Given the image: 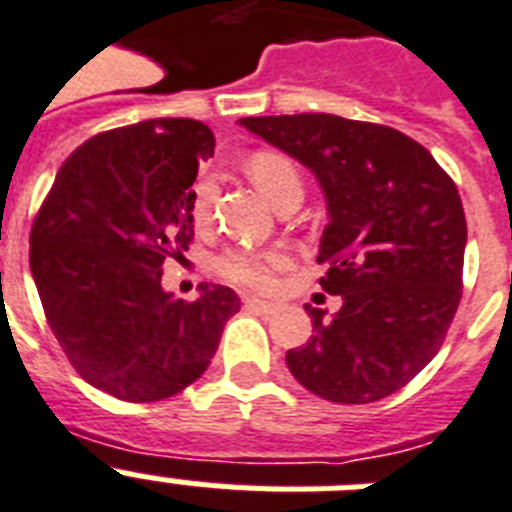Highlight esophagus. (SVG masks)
<instances>
[{"mask_svg": "<svg viewBox=\"0 0 512 512\" xmlns=\"http://www.w3.org/2000/svg\"><path fill=\"white\" fill-rule=\"evenodd\" d=\"M244 304L252 309H260V312H265V315H276L278 312L276 302H265V299H257V296H247V299H244Z\"/></svg>", "mask_w": 512, "mask_h": 512, "instance_id": "1", "label": "esophagus"}]
</instances>
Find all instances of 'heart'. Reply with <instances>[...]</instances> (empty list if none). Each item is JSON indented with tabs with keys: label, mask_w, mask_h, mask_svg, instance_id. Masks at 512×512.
<instances>
[{
	"label": "heart",
	"mask_w": 512,
	"mask_h": 512,
	"mask_svg": "<svg viewBox=\"0 0 512 512\" xmlns=\"http://www.w3.org/2000/svg\"><path fill=\"white\" fill-rule=\"evenodd\" d=\"M247 174L255 182V187L265 195L273 208L281 205L289 197L304 195V179L302 171L291 161L286 153L278 150H257L247 158ZM213 197H216V187L213 182H200L192 192V216L197 223H203L210 216L213 208ZM286 265V257L281 252H260V249H234L218 260V270L223 276L234 283H242L249 289L268 291L276 283V270Z\"/></svg>",
	"instance_id": "heart-1"
}]
</instances>
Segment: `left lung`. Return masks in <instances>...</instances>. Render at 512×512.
I'll return each instance as SVG.
<instances>
[{
  "mask_svg": "<svg viewBox=\"0 0 512 512\" xmlns=\"http://www.w3.org/2000/svg\"><path fill=\"white\" fill-rule=\"evenodd\" d=\"M315 174L328 226L320 286L336 315L309 307L315 336L286 351L291 375L333 403L401 390L440 351L461 302L466 216L453 179L424 145L333 114L239 119Z\"/></svg>",
  "mask_w": 512,
  "mask_h": 512,
  "instance_id": "1",
  "label": "left lung"
}]
</instances>
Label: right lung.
Masks as SVG:
<instances>
[{
	"label": "right lung",
	"instance_id": "obj_1",
	"mask_svg": "<svg viewBox=\"0 0 512 512\" xmlns=\"http://www.w3.org/2000/svg\"><path fill=\"white\" fill-rule=\"evenodd\" d=\"M216 137L195 119L103 132L62 163L30 231V276L72 367L132 403L203 375L239 312L229 286L195 302L163 291V260L192 242V182Z\"/></svg>",
	"mask_w": 512,
	"mask_h": 512
}]
</instances>
